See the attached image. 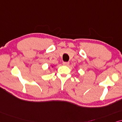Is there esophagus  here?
Here are the masks:
<instances>
[{
	"instance_id": "34e87169",
	"label": "esophagus",
	"mask_w": 122,
	"mask_h": 122,
	"mask_svg": "<svg viewBox=\"0 0 122 122\" xmlns=\"http://www.w3.org/2000/svg\"><path fill=\"white\" fill-rule=\"evenodd\" d=\"M63 65H64V66H69V62H63Z\"/></svg>"
}]
</instances>
